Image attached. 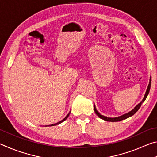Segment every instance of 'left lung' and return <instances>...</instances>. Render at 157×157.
Masks as SVG:
<instances>
[{
	"label": "left lung",
	"instance_id": "left-lung-1",
	"mask_svg": "<svg viewBox=\"0 0 157 157\" xmlns=\"http://www.w3.org/2000/svg\"><path fill=\"white\" fill-rule=\"evenodd\" d=\"M150 86H151V78H150V83H149V84H148L147 91H146V93H145V96H144V98H143L142 102H140L139 104L138 105H136V107H135V108L134 109H132L131 111H129V113L124 114V115L121 116H119V117H116V118H108V117H106V116H104L101 115V114L97 111L96 108H95V105H94V109L95 112V113L97 114L98 116L99 117V118H102V119H103V120H105V121H109V122H118V121L124 120V119H126V118H129V117H130V116H132L134 115V114L135 113H136V111L139 109L140 107V106H141V105H142V103H143V102H144V101H145V99H146V98H147V95H148V94H149V91H150Z\"/></svg>",
	"mask_w": 157,
	"mask_h": 157
}]
</instances>
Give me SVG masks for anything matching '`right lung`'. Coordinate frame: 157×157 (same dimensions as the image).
Returning a JSON list of instances; mask_svg holds the SVG:
<instances>
[{
    "mask_svg": "<svg viewBox=\"0 0 157 157\" xmlns=\"http://www.w3.org/2000/svg\"><path fill=\"white\" fill-rule=\"evenodd\" d=\"M69 115H70V113H69L68 114V115H67V116H66L65 117V118H63L62 121H61L60 122H59V123H55V124H51V125H50V126H54V125H57V124H59V123H62V122H63V121H64L66 120V119L68 118V116H69ZM49 126H50V125H49Z\"/></svg>",
    "mask_w": 157,
    "mask_h": 157,
    "instance_id": "obj_1",
    "label": "right lung"
}]
</instances>
